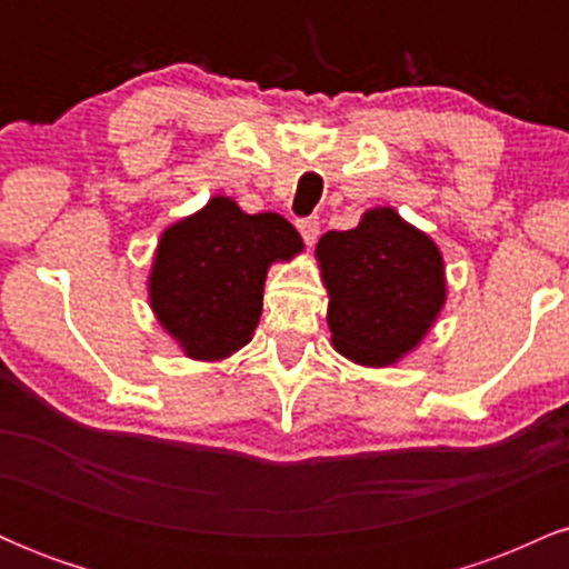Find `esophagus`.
<instances>
[{
	"label": "esophagus",
	"mask_w": 569,
	"mask_h": 569,
	"mask_svg": "<svg viewBox=\"0 0 569 569\" xmlns=\"http://www.w3.org/2000/svg\"><path fill=\"white\" fill-rule=\"evenodd\" d=\"M297 230L305 238V243L312 246L318 240V232H321V224H318V219H312V217L310 219H299Z\"/></svg>",
	"instance_id": "1"
}]
</instances>
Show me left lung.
Masks as SVG:
<instances>
[{
	"instance_id": "8db88e82",
	"label": "left lung",
	"mask_w": 569,
	"mask_h": 569,
	"mask_svg": "<svg viewBox=\"0 0 569 569\" xmlns=\"http://www.w3.org/2000/svg\"><path fill=\"white\" fill-rule=\"evenodd\" d=\"M316 259L331 345L358 367H393L409 356L447 302L439 246L390 206L369 208L352 230L326 232Z\"/></svg>"
}]
</instances>
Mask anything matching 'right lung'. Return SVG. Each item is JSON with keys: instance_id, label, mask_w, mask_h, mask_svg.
Returning a JSON list of instances; mask_svg holds the SVG:
<instances>
[{"instance_id": "obj_1", "label": "right lung", "mask_w": 569, "mask_h": 569, "mask_svg": "<svg viewBox=\"0 0 569 569\" xmlns=\"http://www.w3.org/2000/svg\"><path fill=\"white\" fill-rule=\"evenodd\" d=\"M280 213H246L217 194L160 234L149 270V307L192 361H224L251 342L270 264L302 253Z\"/></svg>"}]
</instances>
